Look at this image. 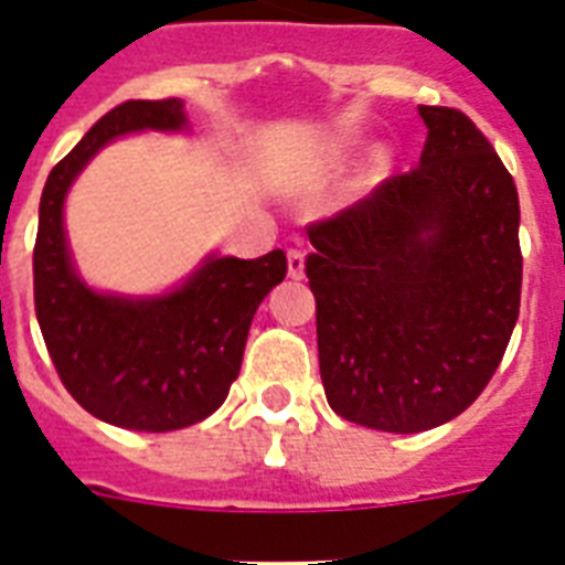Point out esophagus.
<instances>
[{
	"instance_id": "1",
	"label": "esophagus",
	"mask_w": 565,
	"mask_h": 565,
	"mask_svg": "<svg viewBox=\"0 0 565 565\" xmlns=\"http://www.w3.org/2000/svg\"><path fill=\"white\" fill-rule=\"evenodd\" d=\"M287 273H290V278H301L305 275V252L301 248H290L287 252Z\"/></svg>"
}]
</instances>
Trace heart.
<instances>
[{
  "label": "heart",
  "instance_id": "obj_1",
  "mask_svg": "<svg viewBox=\"0 0 565 565\" xmlns=\"http://www.w3.org/2000/svg\"><path fill=\"white\" fill-rule=\"evenodd\" d=\"M386 170V154L377 152L375 158H372V175H377V172Z\"/></svg>",
  "mask_w": 565,
  "mask_h": 565
}]
</instances>
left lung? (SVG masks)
Masks as SVG:
<instances>
[{"instance_id":"8db88e82","label":"left lung","mask_w":565,"mask_h":565,"mask_svg":"<svg viewBox=\"0 0 565 565\" xmlns=\"http://www.w3.org/2000/svg\"><path fill=\"white\" fill-rule=\"evenodd\" d=\"M419 167L313 222L319 372L363 428H437L483 393L519 319V195L472 119L419 105Z\"/></svg>"}]
</instances>
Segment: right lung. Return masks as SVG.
Listing matches in <instances>:
<instances>
[{
	"mask_svg": "<svg viewBox=\"0 0 565 565\" xmlns=\"http://www.w3.org/2000/svg\"><path fill=\"white\" fill-rule=\"evenodd\" d=\"M184 128L181 99L108 110L49 172L34 243V310L66 393L96 419L149 434L188 428L225 402L257 305L287 275L281 248L255 260L207 255L161 296L99 292L75 273L64 202L78 172L117 137Z\"/></svg>",
	"mask_w": 565,
	"mask_h": 565,
	"instance_id": "1",
	"label": "right lung"
}]
</instances>
